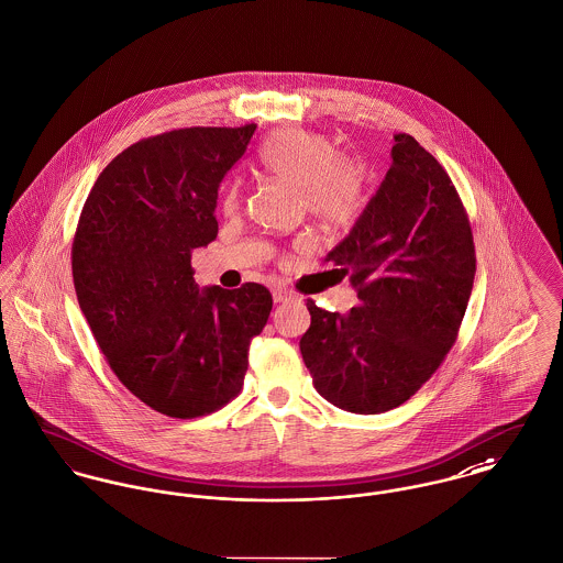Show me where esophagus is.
<instances>
[{"mask_svg":"<svg viewBox=\"0 0 563 563\" xmlns=\"http://www.w3.org/2000/svg\"><path fill=\"white\" fill-rule=\"evenodd\" d=\"M294 300H298V296L291 289H287V287H276L274 289V302H294Z\"/></svg>","mask_w":563,"mask_h":563,"instance_id":"obj_1","label":"esophagus"}]
</instances>
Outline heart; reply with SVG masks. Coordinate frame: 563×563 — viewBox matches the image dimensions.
<instances>
[{
  "label": "heart",
  "mask_w": 563,
  "mask_h": 563,
  "mask_svg": "<svg viewBox=\"0 0 563 563\" xmlns=\"http://www.w3.org/2000/svg\"><path fill=\"white\" fill-rule=\"evenodd\" d=\"M261 167L294 186L306 210L323 224L339 227L360 214L368 181L366 163L353 154L336 152L330 136L310 130H285L269 136L260 152ZM242 190L229 186L222 197L224 212L238 210Z\"/></svg>",
  "instance_id": "heart-1"
}]
</instances>
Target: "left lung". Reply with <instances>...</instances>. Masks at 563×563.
<instances>
[{
    "instance_id": "8db88e82",
    "label": "left lung",
    "mask_w": 563,
    "mask_h": 563,
    "mask_svg": "<svg viewBox=\"0 0 563 563\" xmlns=\"http://www.w3.org/2000/svg\"><path fill=\"white\" fill-rule=\"evenodd\" d=\"M325 263L349 276L360 303L339 314L306 300L303 364L332 405L389 411L433 377L456 343L476 276L465 206L411 134H394L386 179Z\"/></svg>"
}]
</instances>
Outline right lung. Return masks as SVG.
Listing matches in <instances>:
<instances>
[{
    "mask_svg": "<svg viewBox=\"0 0 563 563\" xmlns=\"http://www.w3.org/2000/svg\"><path fill=\"white\" fill-rule=\"evenodd\" d=\"M257 124L177 129L132 143L98 175L73 240V280L111 371L158 413H214L244 386L272 294L199 289L190 257L218 235V186Z\"/></svg>",
    "mask_w": 563,
    "mask_h": 563,
    "instance_id": "add662e5",
    "label": "right lung"
}]
</instances>
